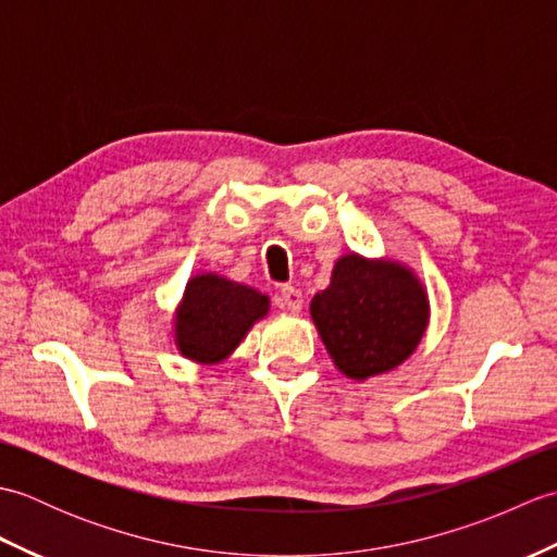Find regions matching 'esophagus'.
Segmentation results:
<instances>
[{"mask_svg": "<svg viewBox=\"0 0 557 557\" xmlns=\"http://www.w3.org/2000/svg\"><path fill=\"white\" fill-rule=\"evenodd\" d=\"M280 306L289 313H299L304 309V294L297 287H282L280 289Z\"/></svg>", "mask_w": 557, "mask_h": 557, "instance_id": "obj_1", "label": "esophagus"}]
</instances>
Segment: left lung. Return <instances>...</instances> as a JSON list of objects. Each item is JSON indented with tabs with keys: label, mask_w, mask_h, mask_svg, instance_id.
Masks as SVG:
<instances>
[{
	"label": "left lung",
	"mask_w": 557,
	"mask_h": 557,
	"mask_svg": "<svg viewBox=\"0 0 557 557\" xmlns=\"http://www.w3.org/2000/svg\"><path fill=\"white\" fill-rule=\"evenodd\" d=\"M311 318L337 369L369 381L417 351L431 318L429 294L399 260L342 256L327 289L311 299Z\"/></svg>",
	"instance_id": "obj_1"
}]
</instances>
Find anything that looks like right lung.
Returning <instances> with one entry per match:
<instances>
[{
  "label": "right lung",
  "mask_w": 557,
  "mask_h": 557,
  "mask_svg": "<svg viewBox=\"0 0 557 557\" xmlns=\"http://www.w3.org/2000/svg\"><path fill=\"white\" fill-rule=\"evenodd\" d=\"M270 311V299L215 272L186 282L174 313V345L188 361L220 363L242 345L248 330Z\"/></svg>",
  "instance_id": "add662e5"
}]
</instances>
